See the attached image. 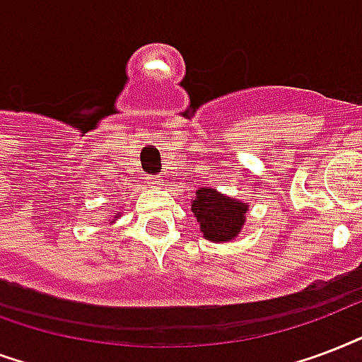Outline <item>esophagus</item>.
Returning a JSON list of instances; mask_svg holds the SVG:
<instances>
[{
	"label": "esophagus",
	"instance_id": "1",
	"mask_svg": "<svg viewBox=\"0 0 362 362\" xmlns=\"http://www.w3.org/2000/svg\"><path fill=\"white\" fill-rule=\"evenodd\" d=\"M151 179H153V183L155 185H160L162 181H164V175H160V173H158V175H153Z\"/></svg>",
	"mask_w": 362,
	"mask_h": 362
}]
</instances>
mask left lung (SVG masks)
Masks as SVG:
<instances>
[{"instance_id":"obj_1","label":"left lung","mask_w":362,"mask_h":362,"mask_svg":"<svg viewBox=\"0 0 362 362\" xmlns=\"http://www.w3.org/2000/svg\"><path fill=\"white\" fill-rule=\"evenodd\" d=\"M247 206L242 202L221 196L215 189H200L192 202V213L200 223L204 238L211 242H228L243 225Z\"/></svg>"}]
</instances>
